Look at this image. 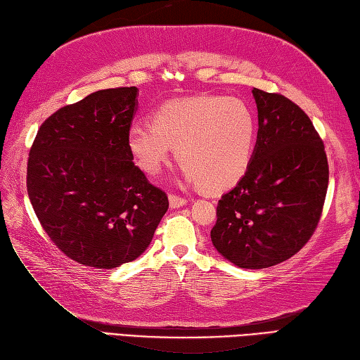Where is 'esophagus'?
Masks as SVG:
<instances>
[{
    "label": "esophagus",
    "mask_w": 360,
    "mask_h": 360,
    "mask_svg": "<svg viewBox=\"0 0 360 360\" xmlns=\"http://www.w3.org/2000/svg\"><path fill=\"white\" fill-rule=\"evenodd\" d=\"M168 201H170V207L172 209H178V207H182L187 202L186 198L182 196H178V195H170L168 196Z\"/></svg>",
    "instance_id": "obj_1"
}]
</instances>
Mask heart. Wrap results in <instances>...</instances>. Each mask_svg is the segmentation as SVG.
Returning <instances> with one entry per match:
<instances>
[{"mask_svg":"<svg viewBox=\"0 0 360 360\" xmlns=\"http://www.w3.org/2000/svg\"><path fill=\"white\" fill-rule=\"evenodd\" d=\"M257 139L255 114L240 98L192 96L176 98L153 112L151 124L128 128L127 145L136 165L156 176L174 156L188 182L221 190L248 172Z\"/></svg>","mask_w":360,"mask_h":360,"instance_id":"obj_1","label":"heart"}]
</instances>
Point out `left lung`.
Returning <instances> with one entry per match:
<instances>
[{
	"label": "left lung",
	"mask_w": 360,
	"mask_h": 360,
	"mask_svg": "<svg viewBox=\"0 0 360 360\" xmlns=\"http://www.w3.org/2000/svg\"><path fill=\"white\" fill-rule=\"evenodd\" d=\"M258 139L248 172L217 205L210 232L221 255L244 269H264L295 255L322 217L330 168L322 137L300 106L252 89Z\"/></svg>",
	"instance_id": "obj_1"
}]
</instances>
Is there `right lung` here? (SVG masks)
Listing matches in <instances>:
<instances>
[{
	"label": "right lung",
	"instance_id": "obj_1",
	"mask_svg": "<svg viewBox=\"0 0 360 360\" xmlns=\"http://www.w3.org/2000/svg\"><path fill=\"white\" fill-rule=\"evenodd\" d=\"M136 110V86L96 91L51 114L30 147V204L51 241L80 264L133 262L168 209L128 150Z\"/></svg>",
	"mask_w": 360,
	"mask_h": 360
}]
</instances>
